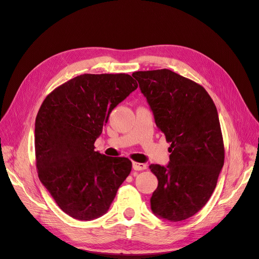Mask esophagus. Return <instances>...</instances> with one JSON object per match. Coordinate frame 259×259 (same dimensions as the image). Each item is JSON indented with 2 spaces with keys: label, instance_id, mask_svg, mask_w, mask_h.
<instances>
[{
  "label": "esophagus",
  "instance_id": "34e87169",
  "mask_svg": "<svg viewBox=\"0 0 259 259\" xmlns=\"http://www.w3.org/2000/svg\"><path fill=\"white\" fill-rule=\"evenodd\" d=\"M132 168H133V170H136V171H142V170H145L146 169V164L133 161L132 162Z\"/></svg>",
  "mask_w": 259,
  "mask_h": 259
}]
</instances>
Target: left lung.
Returning <instances> with one entry per match:
<instances>
[{
	"mask_svg": "<svg viewBox=\"0 0 259 259\" xmlns=\"http://www.w3.org/2000/svg\"><path fill=\"white\" fill-rule=\"evenodd\" d=\"M151 106L169 147L166 166L151 164L158 187L154 214L170 222L187 220L208 201L224 165L225 149L216 106L206 90L170 70L132 74Z\"/></svg>",
	"mask_w": 259,
	"mask_h": 259,
	"instance_id": "left-lung-1",
	"label": "left lung"
}]
</instances>
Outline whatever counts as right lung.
Instances as JSON below:
<instances>
[{
	"mask_svg": "<svg viewBox=\"0 0 259 259\" xmlns=\"http://www.w3.org/2000/svg\"><path fill=\"white\" fill-rule=\"evenodd\" d=\"M138 88L132 76L82 74L49 94L35 119L39 181L71 218L91 221L107 212L130 174L124 157L95 151L114 107Z\"/></svg>",
	"mask_w": 259,
	"mask_h": 259,
	"instance_id": "obj_1",
	"label": "right lung"
}]
</instances>
